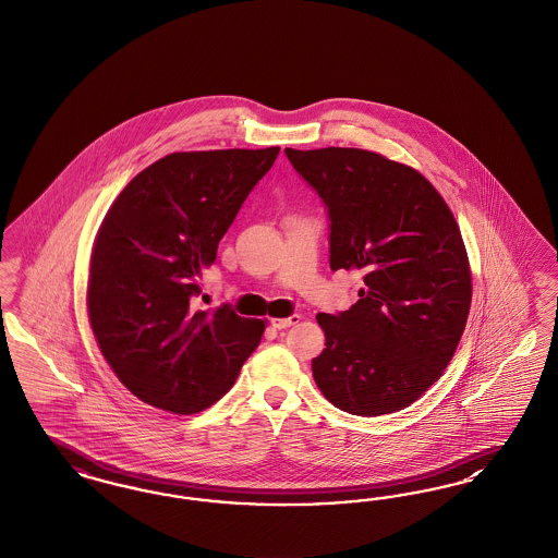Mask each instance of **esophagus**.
Here are the masks:
<instances>
[{
    "instance_id": "obj_1",
    "label": "esophagus",
    "mask_w": 558,
    "mask_h": 558,
    "mask_svg": "<svg viewBox=\"0 0 558 558\" xmlns=\"http://www.w3.org/2000/svg\"><path fill=\"white\" fill-rule=\"evenodd\" d=\"M299 319H301V315H299V313H292L290 317H274V319H269V324H271V328H276V330H284V328H290V326L299 324Z\"/></svg>"
}]
</instances>
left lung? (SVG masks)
Masks as SVG:
<instances>
[{
    "label": "left lung",
    "mask_w": 558,
    "mask_h": 558,
    "mask_svg": "<svg viewBox=\"0 0 558 558\" xmlns=\"http://www.w3.org/2000/svg\"><path fill=\"white\" fill-rule=\"evenodd\" d=\"M324 201L330 268L359 269L347 312L317 313L326 349L313 379L338 409L376 417L417 401L442 376L468 324L471 271L461 230L413 168L374 151L284 149Z\"/></svg>",
    "instance_id": "left-lung-1"
}]
</instances>
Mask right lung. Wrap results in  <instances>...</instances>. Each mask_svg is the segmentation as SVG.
I'll list each match as a JSON object with an SVG mask.
<instances>
[{
  "label": "right lung",
  "mask_w": 558,
  "mask_h": 558,
  "mask_svg": "<svg viewBox=\"0 0 558 558\" xmlns=\"http://www.w3.org/2000/svg\"><path fill=\"white\" fill-rule=\"evenodd\" d=\"M280 147L157 159L113 201L90 255V328L113 374L179 415L220 401L257 349L264 319L197 310L203 269Z\"/></svg>",
  "instance_id": "obj_1"
}]
</instances>
